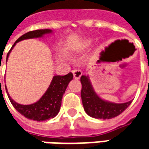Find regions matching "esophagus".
Masks as SVG:
<instances>
[{"label": "esophagus", "mask_w": 149, "mask_h": 149, "mask_svg": "<svg viewBox=\"0 0 149 149\" xmlns=\"http://www.w3.org/2000/svg\"><path fill=\"white\" fill-rule=\"evenodd\" d=\"M72 73H73V77L75 79H80L81 77V75H82V72L80 69H77V68H76V69H73L72 70Z\"/></svg>", "instance_id": "34e87169"}]
</instances>
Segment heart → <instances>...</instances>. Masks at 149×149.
<instances>
[{
  "label": "heart",
  "mask_w": 149,
  "mask_h": 149,
  "mask_svg": "<svg viewBox=\"0 0 149 149\" xmlns=\"http://www.w3.org/2000/svg\"><path fill=\"white\" fill-rule=\"evenodd\" d=\"M91 41L90 40H88V41H86V43H85V45H90Z\"/></svg>",
  "instance_id": "heart-1"
}]
</instances>
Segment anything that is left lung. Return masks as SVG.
I'll list each match as a JSON object with an SVG mask.
<instances>
[{"label":"left lung","mask_w":149,"mask_h":149,"mask_svg":"<svg viewBox=\"0 0 149 149\" xmlns=\"http://www.w3.org/2000/svg\"><path fill=\"white\" fill-rule=\"evenodd\" d=\"M81 100L84 111L91 117L96 119H112L124 112L132 100L122 104L109 102L101 99L94 91L88 76H81Z\"/></svg>","instance_id":"obj_1"}]
</instances>
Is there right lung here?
Masks as SVG:
<instances>
[{"label": "right lung", "mask_w": 149, "mask_h": 149, "mask_svg": "<svg viewBox=\"0 0 149 149\" xmlns=\"http://www.w3.org/2000/svg\"><path fill=\"white\" fill-rule=\"evenodd\" d=\"M52 32V31L51 29H38V30L30 31L27 33L22 35L21 37H19L17 40L14 45L12 46L11 49L7 54L6 61H8V57L11 50L13 49V47L17 42L23 40L41 37L45 34L51 33ZM72 78H73V75L72 72H69L65 76H54L49 87L48 88L47 91L41 97V98L36 103L28 104V105L17 103L10 97L6 86H5V89L8 94V99L13 104V106L14 107L17 112L28 119L33 120L36 121H42V120L53 118L58 114L61 105L62 97L68 87V83L72 80Z\"/></svg>", "instance_id": "add662e5"}]
</instances>
